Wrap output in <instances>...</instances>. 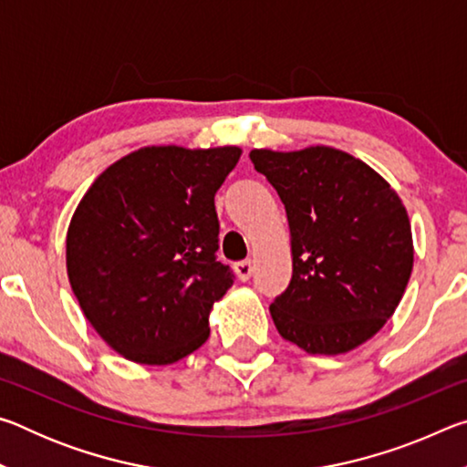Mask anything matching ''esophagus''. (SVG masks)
<instances>
[{"instance_id": "1", "label": "esophagus", "mask_w": 467, "mask_h": 467, "mask_svg": "<svg viewBox=\"0 0 467 467\" xmlns=\"http://www.w3.org/2000/svg\"><path fill=\"white\" fill-rule=\"evenodd\" d=\"M234 272H236V275H239L241 282H247L253 274V264L249 262V259H243V262L234 264Z\"/></svg>"}]
</instances>
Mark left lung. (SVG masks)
Listing matches in <instances>:
<instances>
[{
	"mask_svg": "<svg viewBox=\"0 0 467 467\" xmlns=\"http://www.w3.org/2000/svg\"><path fill=\"white\" fill-rule=\"evenodd\" d=\"M286 208L292 278L274 298L275 329L309 354H342L391 317L414 264L404 203L358 158L327 146L251 150Z\"/></svg>",
	"mask_w": 467,
	"mask_h": 467,
	"instance_id": "1",
	"label": "left lung"
}]
</instances>
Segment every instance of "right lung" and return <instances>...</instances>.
<instances>
[{
  "mask_svg": "<svg viewBox=\"0 0 467 467\" xmlns=\"http://www.w3.org/2000/svg\"><path fill=\"white\" fill-rule=\"evenodd\" d=\"M234 146H152L123 156L82 197L67 231V275L97 334L141 365H171L210 336L233 286L218 262L214 195Z\"/></svg>",
  "mask_w": 467,
  "mask_h": 467,
  "instance_id": "right-lung-1",
  "label": "right lung"
}]
</instances>
